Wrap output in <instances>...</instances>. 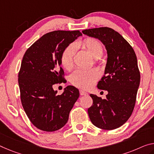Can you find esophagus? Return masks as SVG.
I'll return each instance as SVG.
<instances>
[{
	"label": "esophagus",
	"mask_w": 154,
	"mask_h": 154,
	"mask_svg": "<svg viewBox=\"0 0 154 154\" xmlns=\"http://www.w3.org/2000/svg\"><path fill=\"white\" fill-rule=\"evenodd\" d=\"M80 96H85V95H87V93L86 91H85L84 90H82V89H80Z\"/></svg>",
	"instance_id": "1"
}]
</instances>
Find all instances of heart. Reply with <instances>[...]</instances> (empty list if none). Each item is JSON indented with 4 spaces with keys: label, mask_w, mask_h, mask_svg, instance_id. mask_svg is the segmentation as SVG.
Instances as JSON below:
<instances>
[{
    "label": "heart",
    "mask_w": 154,
    "mask_h": 154,
    "mask_svg": "<svg viewBox=\"0 0 154 154\" xmlns=\"http://www.w3.org/2000/svg\"><path fill=\"white\" fill-rule=\"evenodd\" d=\"M77 45L82 47L92 57L100 58L103 54L104 47L103 44L98 39L94 38H87L82 41L77 43ZM76 52V46L74 44H70L63 51L60 60L63 67L69 70L74 65V58ZM100 77V73L96 69L88 70L77 69L70 76L72 83L75 87L81 89H89L95 83Z\"/></svg>",
    "instance_id": "heart-1"
}]
</instances>
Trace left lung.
Here are the masks:
<instances>
[{"label": "left lung", "mask_w": 154, "mask_h": 154, "mask_svg": "<svg viewBox=\"0 0 154 154\" xmlns=\"http://www.w3.org/2000/svg\"><path fill=\"white\" fill-rule=\"evenodd\" d=\"M82 32L100 40L107 53L105 75L97 87L107 90L108 94L106 99L90 94L93 105L88 109L89 118L100 129L118 128L131 116L136 103L140 80L136 55L129 42L112 28H94Z\"/></svg>", "instance_id": "left-lung-1"}]
</instances>
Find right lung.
I'll list each match as a JSON object with an SVG mask.
<instances>
[{
  "label": "right lung",
  "mask_w": 154,
  "mask_h": 154,
  "mask_svg": "<svg viewBox=\"0 0 154 154\" xmlns=\"http://www.w3.org/2000/svg\"><path fill=\"white\" fill-rule=\"evenodd\" d=\"M80 31H54L45 34L27 49L18 73L23 107L31 122L45 131L65 126L79 91L67 86L57 95L53 85L65 82L61 65L63 51L78 37Z\"/></svg>",
  "instance_id": "obj_1"
}]
</instances>
